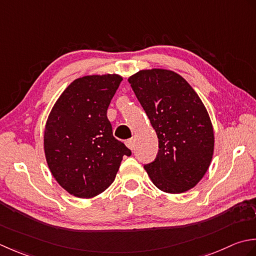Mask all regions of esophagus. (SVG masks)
Returning a JSON list of instances; mask_svg holds the SVG:
<instances>
[{"instance_id": "esophagus-1", "label": "esophagus", "mask_w": 256, "mask_h": 256, "mask_svg": "<svg viewBox=\"0 0 256 256\" xmlns=\"http://www.w3.org/2000/svg\"><path fill=\"white\" fill-rule=\"evenodd\" d=\"M124 144H126V146H127V147H128L129 149L132 150V149L134 148V138L126 140V142H124Z\"/></svg>"}]
</instances>
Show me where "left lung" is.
Listing matches in <instances>:
<instances>
[{
  "mask_svg": "<svg viewBox=\"0 0 256 256\" xmlns=\"http://www.w3.org/2000/svg\"><path fill=\"white\" fill-rule=\"evenodd\" d=\"M159 140L154 161L144 164L166 194L196 186L211 164L214 134L200 97L184 77L168 70H139L128 78Z\"/></svg>",
  "mask_w": 256,
  "mask_h": 256,
  "instance_id": "left-lung-1",
  "label": "left lung"
}]
</instances>
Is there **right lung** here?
<instances>
[{
	"instance_id": "right-lung-1",
	"label": "right lung",
	"mask_w": 256,
	"mask_h": 256,
	"mask_svg": "<svg viewBox=\"0 0 256 256\" xmlns=\"http://www.w3.org/2000/svg\"><path fill=\"white\" fill-rule=\"evenodd\" d=\"M122 80L116 74L77 78L52 108L44 150L55 180L77 198H92L110 186L132 151L112 136L107 109Z\"/></svg>"
}]
</instances>
